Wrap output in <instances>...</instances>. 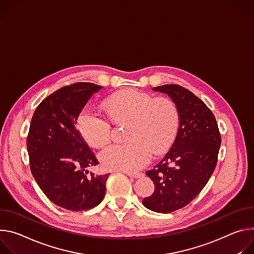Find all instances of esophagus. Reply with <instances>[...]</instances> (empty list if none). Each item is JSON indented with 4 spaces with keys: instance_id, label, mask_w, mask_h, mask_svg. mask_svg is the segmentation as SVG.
Returning a JSON list of instances; mask_svg holds the SVG:
<instances>
[{
    "instance_id": "esophagus-1",
    "label": "esophagus",
    "mask_w": 254,
    "mask_h": 254,
    "mask_svg": "<svg viewBox=\"0 0 254 254\" xmlns=\"http://www.w3.org/2000/svg\"><path fill=\"white\" fill-rule=\"evenodd\" d=\"M126 175L133 179H138V178H141L143 176L142 174H137V173H126Z\"/></svg>"
}]
</instances>
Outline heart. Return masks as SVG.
<instances>
[{
	"label": "heart",
	"instance_id": "b5f03b06",
	"mask_svg": "<svg viewBox=\"0 0 254 254\" xmlns=\"http://www.w3.org/2000/svg\"><path fill=\"white\" fill-rule=\"evenodd\" d=\"M103 108L115 123H126V139L111 145L100 159L108 170L137 172L173 144L179 129L180 115L176 104L168 98H155L139 91H128L108 98ZM81 136L91 145L101 148L112 138V126L100 113L86 109L77 119Z\"/></svg>",
	"mask_w": 254,
	"mask_h": 254
}]
</instances>
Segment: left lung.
<instances>
[{
    "mask_svg": "<svg viewBox=\"0 0 254 254\" xmlns=\"http://www.w3.org/2000/svg\"><path fill=\"white\" fill-rule=\"evenodd\" d=\"M153 91L170 96L180 115L170 151L146 172L155 189L142 203L166 214L190 204L204 189L217 164L221 135L212 111L190 91L179 84H164Z\"/></svg>",
    "mask_w": 254,
    "mask_h": 254,
    "instance_id": "left-lung-1",
    "label": "left lung"
}]
</instances>
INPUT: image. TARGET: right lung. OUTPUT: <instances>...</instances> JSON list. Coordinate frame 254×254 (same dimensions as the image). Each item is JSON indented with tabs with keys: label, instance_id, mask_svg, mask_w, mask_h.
Wrapping results in <instances>:
<instances>
[{
	"label": "right lung",
	"instance_id": "1",
	"mask_svg": "<svg viewBox=\"0 0 254 254\" xmlns=\"http://www.w3.org/2000/svg\"><path fill=\"white\" fill-rule=\"evenodd\" d=\"M103 87L75 82L55 91L36 108L27 136L31 173L47 198L64 209L84 211L104 199L110 174H89L95 153L76 129L81 110Z\"/></svg>",
	"mask_w": 254,
	"mask_h": 254
}]
</instances>
